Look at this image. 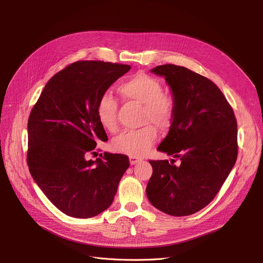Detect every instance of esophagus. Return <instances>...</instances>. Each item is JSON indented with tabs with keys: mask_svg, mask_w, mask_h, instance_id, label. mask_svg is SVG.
Returning <instances> with one entry per match:
<instances>
[{
	"mask_svg": "<svg viewBox=\"0 0 263 263\" xmlns=\"http://www.w3.org/2000/svg\"><path fill=\"white\" fill-rule=\"evenodd\" d=\"M130 163H131V165H134V164H136V163H139L140 161H142V159H140V158H137V157H133V156H130Z\"/></svg>",
	"mask_w": 263,
	"mask_h": 263,
	"instance_id": "esophagus-1",
	"label": "esophagus"
}]
</instances>
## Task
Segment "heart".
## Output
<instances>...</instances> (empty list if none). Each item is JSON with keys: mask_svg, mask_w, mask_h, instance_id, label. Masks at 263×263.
I'll use <instances>...</instances> for the list:
<instances>
[{"mask_svg": "<svg viewBox=\"0 0 263 263\" xmlns=\"http://www.w3.org/2000/svg\"><path fill=\"white\" fill-rule=\"evenodd\" d=\"M122 98L143 104L142 122L145 127L137 130H128L120 133L113 141V148L120 154L133 157L144 156L155 145L158 131L168 130L175 121L177 105L173 96L163 91L162 82L146 72H137L122 81L117 87ZM118 100L104 91L96 105V113L101 126L108 132L118 130L117 121Z\"/></svg>", "mask_w": 263, "mask_h": 263, "instance_id": "obj_1", "label": "heart"}]
</instances>
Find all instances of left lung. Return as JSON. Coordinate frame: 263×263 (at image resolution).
Returning <instances> with one entry per match:
<instances>
[{
  "mask_svg": "<svg viewBox=\"0 0 263 263\" xmlns=\"http://www.w3.org/2000/svg\"><path fill=\"white\" fill-rule=\"evenodd\" d=\"M151 72L163 76L177 105L176 118L158 150L180 160H150L153 175L146 187L149 201L174 216L208 205L224 184L238 157L233 109L214 83L173 64Z\"/></svg>",
  "mask_w": 263,
  "mask_h": 263,
  "instance_id": "left-lung-1",
  "label": "left lung"
}]
</instances>
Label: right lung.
<instances>
[{
    "instance_id": "right-lung-1",
    "label": "right lung",
    "mask_w": 263,
    "mask_h": 263,
    "mask_svg": "<svg viewBox=\"0 0 263 263\" xmlns=\"http://www.w3.org/2000/svg\"><path fill=\"white\" fill-rule=\"evenodd\" d=\"M130 69L102 61L72 63L49 80L31 110L27 166L49 200L69 216L88 218L106 210L129 167L124 155L88 157L96 155L97 142L107 141L97 101Z\"/></svg>"
}]
</instances>
